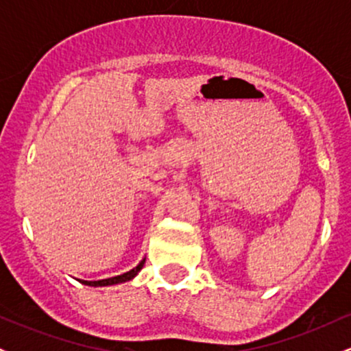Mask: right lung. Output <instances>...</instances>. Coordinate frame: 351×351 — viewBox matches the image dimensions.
Returning a JSON list of instances; mask_svg holds the SVG:
<instances>
[{"instance_id":"add662e5","label":"right lung","mask_w":351,"mask_h":351,"mask_svg":"<svg viewBox=\"0 0 351 351\" xmlns=\"http://www.w3.org/2000/svg\"><path fill=\"white\" fill-rule=\"evenodd\" d=\"M143 264H145V259H143L142 263H140L138 265H136V267L132 269V271L125 272V274H122V276L110 277V279H102V280H80V282H82V284H86V285H90V287H102V285L122 284V282H127V280H132V279H134V277L136 276V274H138L140 271H142Z\"/></svg>"}]
</instances>
